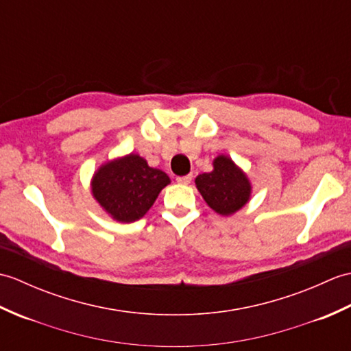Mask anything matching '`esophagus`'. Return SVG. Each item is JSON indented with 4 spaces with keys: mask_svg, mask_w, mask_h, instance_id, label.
Instances as JSON below:
<instances>
[{
    "mask_svg": "<svg viewBox=\"0 0 351 351\" xmlns=\"http://www.w3.org/2000/svg\"><path fill=\"white\" fill-rule=\"evenodd\" d=\"M191 180H193V175H185V176H178V178H176V181L180 182V184H184V185L190 184Z\"/></svg>",
    "mask_w": 351,
    "mask_h": 351,
    "instance_id": "obj_1",
    "label": "esophagus"
}]
</instances>
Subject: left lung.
Returning a JSON list of instances; mask_svg holds the SVG:
<instances>
[{
    "label": "left lung",
    "instance_id": "left-lung-1",
    "mask_svg": "<svg viewBox=\"0 0 351 351\" xmlns=\"http://www.w3.org/2000/svg\"><path fill=\"white\" fill-rule=\"evenodd\" d=\"M210 173L196 178V187L208 206L221 215H230L249 202L252 185L244 171L226 155H219Z\"/></svg>",
    "mask_w": 351,
    "mask_h": 351
}]
</instances>
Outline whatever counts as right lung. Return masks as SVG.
<instances>
[{"mask_svg":"<svg viewBox=\"0 0 351 351\" xmlns=\"http://www.w3.org/2000/svg\"><path fill=\"white\" fill-rule=\"evenodd\" d=\"M167 184L170 178L162 170L149 167L145 158L130 154L95 171L92 195L114 220L131 223L143 217Z\"/></svg>","mask_w":351,"mask_h":351,"instance_id":"obj_1","label":"right lung"}]
</instances>
